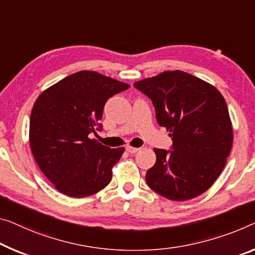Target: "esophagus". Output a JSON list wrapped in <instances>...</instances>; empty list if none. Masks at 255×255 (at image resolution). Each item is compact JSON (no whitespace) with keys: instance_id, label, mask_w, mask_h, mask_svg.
Listing matches in <instances>:
<instances>
[{"instance_id":"obj_1","label":"esophagus","mask_w":255,"mask_h":255,"mask_svg":"<svg viewBox=\"0 0 255 255\" xmlns=\"http://www.w3.org/2000/svg\"><path fill=\"white\" fill-rule=\"evenodd\" d=\"M127 150L130 152V154H134V152L139 151L140 148H136V147H132V146H127Z\"/></svg>"}]
</instances>
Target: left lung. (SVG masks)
Returning <instances> with one entry per match:
<instances>
[{
    "label": "left lung",
    "instance_id": "left-lung-1",
    "mask_svg": "<svg viewBox=\"0 0 255 255\" xmlns=\"http://www.w3.org/2000/svg\"><path fill=\"white\" fill-rule=\"evenodd\" d=\"M149 97L156 119L172 136V150L154 148L155 165L146 182L171 201H188L209 189L221 174L233 146L225 98L212 84L181 70L135 82Z\"/></svg>",
    "mask_w": 255,
    "mask_h": 255
}]
</instances>
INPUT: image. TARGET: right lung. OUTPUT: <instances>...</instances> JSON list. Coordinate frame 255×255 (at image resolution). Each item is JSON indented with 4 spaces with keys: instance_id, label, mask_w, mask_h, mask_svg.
<instances>
[{
    "instance_id": "add662e5",
    "label": "right lung",
    "mask_w": 255,
    "mask_h": 255,
    "mask_svg": "<svg viewBox=\"0 0 255 255\" xmlns=\"http://www.w3.org/2000/svg\"><path fill=\"white\" fill-rule=\"evenodd\" d=\"M130 85L91 70H81L44 90L29 121V144L43 174L66 196L88 197L111 182L124 147L109 148L89 134L109 98Z\"/></svg>"
}]
</instances>
